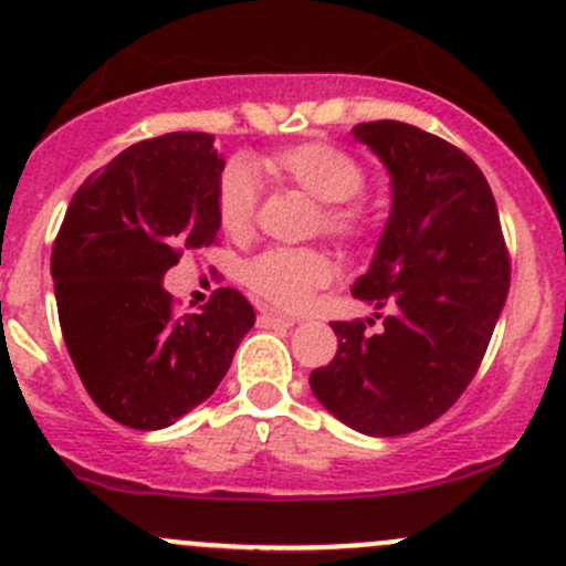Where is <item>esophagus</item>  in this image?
Returning a JSON list of instances; mask_svg holds the SVG:
<instances>
[{
  "instance_id": "esophagus-1",
  "label": "esophagus",
  "mask_w": 566,
  "mask_h": 566,
  "mask_svg": "<svg viewBox=\"0 0 566 566\" xmlns=\"http://www.w3.org/2000/svg\"><path fill=\"white\" fill-rule=\"evenodd\" d=\"M260 319H262V323H265V325H284V328H290V325H295V317L282 315V312H276V310H262Z\"/></svg>"
}]
</instances>
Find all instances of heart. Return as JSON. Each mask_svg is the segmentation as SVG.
<instances>
[{
    "instance_id": "heart-1",
    "label": "heart",
    "mask_w": 566,
    "mask_h": 566,
    "mask_svg": "<svg viewBox=\"0 0 566 566\" xmlns=\"http://www.w3.org/2000/svg\"><path fill=\"white\" fill-rule=\"evenodd\" d=\"M276 180L323 202L319 227L336 241H356L364 232V210L353 202L367 188V172L350 153L328 142H301L265 158ZM256 177L247 161H232L216 188V216L227 235L243 238L254 227ZM331 279V260L319 249H268L247 265L254 293L284 310H301Z\"/></svg>"
}]
</instances>
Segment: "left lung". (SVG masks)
<instances>
[{"mask_svg":"<svg viewBox=\"0 0 566 566\" xmlns=\"http://www.w3.org/2000/svg\"><path fill=\"white\" fill-rule=\"evenodd\" d=\"M353 136L391 175V216L353 295L367 319H336V356L312 369L342 424L394 438L447 413L476 375L510 293V251L482 169L447 139L397 119ZM389 311V316L382 312Z\"/></svg>","mask_w":566,"mask_h":566,"instance_id":"obj_1","label":"left lung"}]
</instances>
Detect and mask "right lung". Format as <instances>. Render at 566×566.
I'll use <instances>...</instances> for the list:
<instances>
[{
	"label": "right lung",
	"mask_w": 566,
	"mask_h": 566,
	"mask_svg": "<svg viewBox=\"0 0 566 566\" xmlns=\"http://www.w3.org/2000/svg\"><path fill=\"white\" fill-rule=\"evenodd\" d=\"M221 172L213 134L136 142L78 186L56 232L62 339L93 402L134 430H161L205 402L254 325L238 290L177 315L161 284L182 251L216 243Z\"/></svg>",
	"instance_id": "1"
}]
</instances>
